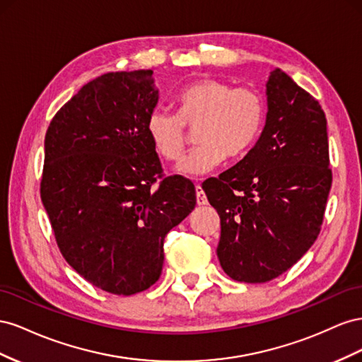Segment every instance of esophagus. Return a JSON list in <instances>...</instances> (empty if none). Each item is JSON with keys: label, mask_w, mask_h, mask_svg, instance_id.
<instances>
[{"label": "esophagus", "mask_w": 362, "mask_h": 362, "mask_svg": "<svg viewBox=\"0 0 362 362\" xmlns=\"http://www.w3.org/2000/svg\"><path fill=\"white\" fill-rule=\"evenodd\" d=\"M195 197H197V204L199 206L208 204V199H206L204 191H203V188L200 187V185H197V187H195Z\"/></svg>", "instance_id": "esophagus-1"}]
</instances>
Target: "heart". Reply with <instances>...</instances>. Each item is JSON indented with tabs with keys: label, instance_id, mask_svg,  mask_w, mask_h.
Returning a JSON list of instances; mask_svg holds the SVG:
<instances>
[{
	"label": "heart",
	"instance_id": "heart-1",
	"mask_svg": "<svg viewBox=\"0 0 362 362\" xmlns=\"http://www.w3.org/2000/svg\"><path fill=\"white\" fill-rule=\"evenodd\" d=\"M177 117L154 110L147 135L163 159L179 160L187 147L185 126L195 130L200 146L175 167L187 177H200L229 156H241L256 142L265 119V101L252 88H233L229 81L204 77L185 86L175 97Z\"/></svg>",
	"mask_w": 362,
	"mask_h": 362
}]
</instances>
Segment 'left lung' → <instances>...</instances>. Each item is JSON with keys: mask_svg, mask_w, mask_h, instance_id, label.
I'll return each mask as SVG.
<instances>
[{"mask_svg": "<svg viewBox=\"0 0 362 362\" xmlns=\"http://www.w3.org/2000/svg\"><path fill=\"white\" fill-rule=\"evenodd\" d=\"M265 88L259 139L203 187L220 215V265L233 281L247 284L272 281L309 250L332 183L322 106L279 68Z\"/></svg>", "mask_w": 362, "mask_h": 362, "instance_id": "obj_1", "label": "left lung"}]
</instances>
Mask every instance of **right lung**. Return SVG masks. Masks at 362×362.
Masks as SVG:
<instances>
[{"instance_id":"obj_1","label":"right lung","mask_w":362,"mask_h":362,"mask_svg":"<svg viewBox=\"0 0 362 362\" xmlns=\"http://www.w3.org/2000/svg\"><path fill=\"white\" fill-rule=\"evenodd\" d=\"M153 71L107 72L81 88L49 122L40 199L59 249L89 284L132 296L158 281L163 240L195 206L189 180L156 177L147 135L158 106Z\"/></svg>"}]
</instances>
